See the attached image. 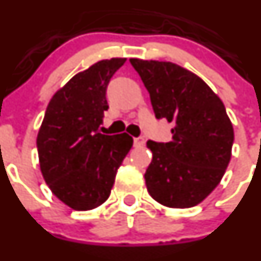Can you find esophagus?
<instances>
[{
  "instance_id": "1",
  "label": "esophagus",
  "mask_w": 261,
  "mask_h": 261,
  "mask_svg": "<svg viewBox=\"0 0 261 261\" xmlns=\"http://www.w3.org/2000/svg\"><path fill=\"white\" fill-rule=\"evenodd\" d=\"M133 143H134V146H136V147L143 146V144H144V138H143V137H137V138H134Z\"/></svg>"
}]
</instances>
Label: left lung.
I'll return each mask as SVG.
<instances>
[{"mask_svg": "<svg viewBox=\"0 0 261 261\" xmlns=\"http://www.w3.org/2000/svg\"><path fill=\"white\" fill-rule=\"evenodd\" d=\"M157 119L172 123L171 142H147L152 161L147 190L170 208L199 204L215 190L231 160L233 128L221 99L200 77L171 62L130 58Z\"/></svg>", "mask_w": 261, "mask_h": 261, "instance_id": "1", "label": "left lung"}]
</instances>
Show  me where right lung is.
Wrapping results in <instances>:
<instances>
[{"mask_svg":"<svg viewBox=\"0 0 261 261\" xmlns=\"http://www.w3.org/2000/svg\"><path fill=\"white\" fill-rule=\"evenodd\" d=\"M125 58L104 59L72 77L54 94L37 138L40 170L51 193L76 211L109 198L115 175L132 148L127 133L99 132L109 109L107 87Z\"/></svg>","mask_w":261,"mask_h":261,"instance_id":"1","label":"right lung"}]
</instances>
